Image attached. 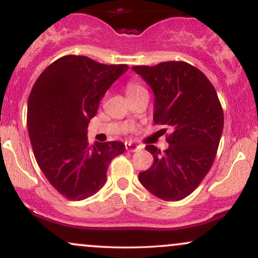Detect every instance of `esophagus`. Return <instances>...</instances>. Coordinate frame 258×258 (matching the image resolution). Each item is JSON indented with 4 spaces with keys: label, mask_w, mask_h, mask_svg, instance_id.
<instances>
[{
    "label": "esophagus",
    "mask_w": 258,
    "mask_h": 258,
    "mask_svg": "<svg viewBox=\"0 0 258 258\" xmlns=\"http://www.w3.org/2000/svg\"><path fill=\"white\" fill-rule=\"evenodd\" d=\"M142 147L138 146V144H135V143H126V150L127 152H131V153H135V152H138V150H141Z\"/></svg>",
    "instance_id": "34e87169"
}]
</instances>
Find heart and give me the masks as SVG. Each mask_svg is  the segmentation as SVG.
I'll list each match as a JSON object with an SVG mask.
<instances>
[{
	"instance_id": "1",
	"label": "heart",
	"mask_w": 258,
	"mask_h": 258,
	"mask_svg": "<svg viewBox=\"0 0 258 258\" xmlns=\"http://www.w3.org/2000/svg\"><path fill=\"white\" fill-rule=\"evenodd\" d=\"M141 91H144V88L142 87L141 85L136 84V82H130V84L127 85V87H126L127 97H128V96H132V94L138 93V92H141Z\"/></svg>"
}]
</instances>
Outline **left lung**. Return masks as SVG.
<instances>
[{
    "label": "left lung",
    "mask_w": 258,
    "mask_h": 258,
    "mask_svg": "<svg viewBox=\"0 0 258 258\" xmlns=\"http://www.w3.org/2000/svg\"><path fill=\"white\" fill-rule=\"evenodd\" d=\"M132 69L154 92V122L171 131L165 152L146 147L154 162L138 179L159 199L182 200L199 186L215 161L224 122L220 99L209 79L185 61Z\"/></svg>",
    "instance_id": "8db88e82"
}]
</instances>
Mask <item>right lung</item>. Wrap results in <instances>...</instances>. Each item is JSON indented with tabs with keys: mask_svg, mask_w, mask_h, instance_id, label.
<instances>
[{
	"mask_svg": "<svg viewBox=\"0 0 258 258\" xmlns=\"http://www.w3.org/2000/svg\"><path fill=\"white\" fill-rule=\"evenodd\" d=\"M128 65L100 64L85 55H64L38 76L28 100L32 152L48 182L69 200H84L102 189L122 142L90 146L87 127L99 102Z\"/></svg>",
	"mask_w": 258,
	"mask_h": 258,
	"instance_id": "add662e5",
	"label": "right lung"
}]
</instances>
